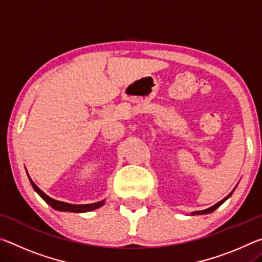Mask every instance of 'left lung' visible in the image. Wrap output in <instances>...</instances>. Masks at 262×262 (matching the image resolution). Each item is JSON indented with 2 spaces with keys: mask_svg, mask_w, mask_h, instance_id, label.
<instances>
[{
  "mask_svg": "<svg viewBox=\"0 0 262 262\" xmlns=\"http://www.w3.org/2000/svg\"><path fill=\"white\" fill-rule=\"evenodd\" d=\"M231 194H232V192L230 193L227 198H224L223 200H221L220 202H217L216 205H214L212 207H210V208H208V209H205V210H201V211H194V212H192V215H203V214H210V212H212L214 211L215 209H217V208H219L222 203H223L225 200H227V199H229L230 196H231Z\"/></svg>",
  "mask_w": 262,
  "mask_h": 262,
  "instance_id": "8db88e82",
  "label": "left lung"
}]
</instances>
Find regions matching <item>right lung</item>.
I'll use <instances>...</instances> for the list:
<instances>
[{
	"instance_id": "obj_1",
	"label": "right lung",
	"mask_w": 262,
	"mask_h": 262,
	"mask_svg": "<svg viewBox=\"0 0 262 262\" xmlns=\"http://www.w3.org/2000/svg\"><path fill=\"white\" fill-rule=\"evenodd\" d=\"M28 177H29L30 183H31V185H32V187H33L35 192L40 195V198L42 199V200L45 201L46 203H48V205H50L53 208V209H55V210L70 211V212H86V211L95 210V209H97V208H100L101 206H104V203H105V200H103V201H99V202H96V203H90V205H70V203H67V202L54 200V199L50 198L48 195L43 193L42 190L33 183L32 179L30 178L29 174H28Z\"/></svg>"
}]
</instances>
